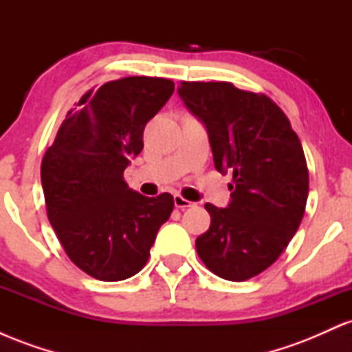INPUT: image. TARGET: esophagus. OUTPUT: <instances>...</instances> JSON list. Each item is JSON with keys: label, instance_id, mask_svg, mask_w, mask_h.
Masks as SVG:
<instances>
[{"label": "esophagus", "instance_id": "esophagus-1", "mask_svg": "<svg viewBox=\"0 0 352 352\" xmlns=\"http://www.w3.org/2000/svg\"><path fill=\"white\" fill-rule=\"evenodd\" d=\"M173 204H175V207L180 208V210L190 208V207H193V205H195V204H193V201L184 199V197H182V195H175V197H173Z\"/></svg>", "mask_w": 352, "mask_h": 352}]
</instances>
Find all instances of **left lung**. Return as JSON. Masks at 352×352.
Here are the masks:
<instances>
[{
  "label": "left lung",
  "mask_w": 352,
  "mask_h": 352,
  "mask_svg": "<svg viewBox=\"0 0 352 352\" xmlns=\"http://www.w3.org/2000/svg\"><path fill=\"white\" fill-rule=\"evenodd\" d=\"M179 96L207 127L217 170L233 173L228 207L205 205L212 221L197 253L217 276L250 280L278 260L305 215L309 173L301 142L265 94L182 80Z\"/></svg>",
  "instance_id": "8db88e82"
}]
</instances>
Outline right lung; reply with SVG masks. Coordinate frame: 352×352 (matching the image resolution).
<instances>
[{
	"label": "right lung",
	"mask_w": 352,
	"mask_h": 352,
	"mask_svg": "<svg viewBox=\"0 0 352 352\" xmlns=\"http://www.w3.org/2000/svg\"><path fill=\"white\" fill-rule=\"evenodd\" d=\"M164 78L131 76L80 98L43 157L46 212L64 252L100 281L134 276L147 263L173 197H144L124 170L144 148V129L173 94Z\"/></svg>",
	"instance_id": "obj_1"
}]
</instances>
